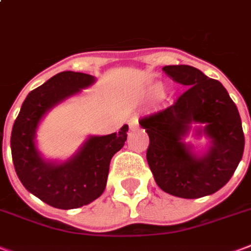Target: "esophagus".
Here are the masks:
<instances>
[{
	"mask_svg": "<svg viewBox=\"0 0 251 251\" xmlns=\"http://www.w3.org/2000/svg\"><path fill=\"white\" fill-rule=\"evenodd\" d=\"M137 124H139V122H137L136 116H133V118H131V119H129V122H128V126H129V128L137 127Z\"/></svg>",
	"mask_w": 251,
	"mask_h": 251,
	"instance_id": "34e87169",
	"label": "esophagus"
}]
</instances>
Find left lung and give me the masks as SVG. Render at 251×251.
Masks as SVG:
<instances>
[{
    "label": "left lung",
    "instance_id": "1",
    "mask_svg": "<svg viewBox=\"0 0 251 251\" xmlns=\"http://www.w3.org/2000/svg\"><path fill=\"white\" fill-rule=\"evenodd\" d=\"M175 82L186 86L172 104L139 120L150 136L147 161L160 189L181 199L216 193L230 180L244 154L245 136L237 105L226 88L188 65L164 66ZM192 124L211 144L197 155L183 141Z\"/></svg>",
    "mask_w": 251,
    "mask_h": 251
}]
</instances>
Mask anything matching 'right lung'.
<instances>
[{
	"instance_id": "obj_1",
	"label": "right lung",
	"mask_w": 251,
	"mask_h": 251,
	"mask_svg": "<svg viewBox=\"0 0 251 251\" xmlns=\"http://www.w3.org/2000/svg\"><path fill=\"white\" fill-rule=\"evenodd\" d=\"M95 83L92 75L63 71L26 97L11 129L13 164L22 185L50 206L75 209L92 202L104 192L110 161L127 140L128 126L119 133L90 136L63 163L49 161L35 146L39 122L52 107Z\"/></svg>"
}]
</instances>
